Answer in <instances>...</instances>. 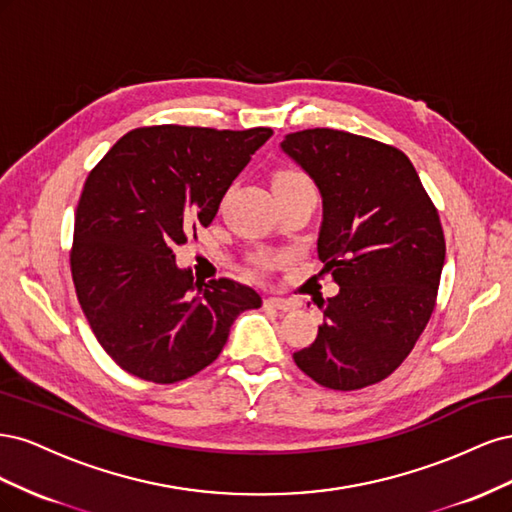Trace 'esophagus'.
<instances>
[{
	"mask_svg": "<svg viewBox=\"0 0 512 512\" xmlns=\"http://www.w3.org/2000/svg\"><path fill=\"white\" fill-rule=\"evenodd\" d=\"M265 307L280 309V312H292V309L297 307V303H294L292 299H284V297H267Z\"/></svg>",
	"mask_w": 512,
	"mask_h": 512,
	"instance_id": "34e87169",
	"label": "esophagus"
}]
</instances>
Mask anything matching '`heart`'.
<instances>
[{"mask_svg":"<svg viewBox=\"0 0 512 512\" xmlns=\"http://www.w3.org/2000/svg\"><path fill=\"white\" fill-rule=\"evenodd\" d=\"M275 190H282V188H307V185H312V181H309V177L305 173H301V170H294V168H286V170H280V173L275 175ZM277 258L275 254H269V252H260L254 256V262L256 267L260 269H271L277 265Z\"/></svg>","mask_w":512,"mask_h":512,"instance_id":"b5f03b06","label":"heart"}]
</instances>
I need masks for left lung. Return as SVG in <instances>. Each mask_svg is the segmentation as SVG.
I'll list each match as a JSON object with an SVG mask.
<instances>
[{
    "instance_id": "left-lung-1",
    "label": "left lung",
    "mask_w": 512,
    "mask_h": 512,
    "mask_svg": "<svg viewBox=\"0 0 512 512\" xmlns=\"http://www.w3.org/2000/svg\"><path fill=\"white\" fill-rule=\"evenodd\" d=\"M322 194L318 258L339 286L316 301L324 322L297 367L333 391L389 378L431 318L444 267L436 205L404 151L314 128L282 143Z\"/></svg>"
}]
</instances>
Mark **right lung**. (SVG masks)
<instances>
[{
    "label": "right lung",
    "instance_id": "1",
    "mask_svg": "<svg viewBox=\"0 0 512 512\" xmlns=\"http://www.w3.org/2000/svg\"><path fill=\"white\" fill-rule=\"evenodd\" d=\"M271 128H136L91 170L74 215L70 269L83 314L128 374L173 384L222 352L232 322L262 305L228 277L198 282L173 247L209 226Z\"/></svg>",
    "mask_w": 512,
    "mask_h": 512
}]
</instances>
